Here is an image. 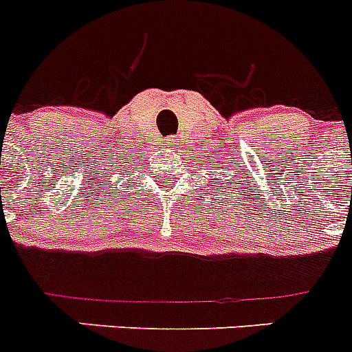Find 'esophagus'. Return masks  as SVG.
I'll list each match as a JSON object with an SVG mask.
<instances>
[{
	"label": "esophagus",
	"mask_w": 352,
	"mask_h": 352,
	"mask_svg": "<svg viewBox=\"0 0 352 352\" xmlns=\"http://www.w3.org/2000/svg\"><path fill=\"white\" fill-rule=\"evenodd\" d=\"M166 141H167V146H173V144H176V141H174V139H166Z\"/></svg>",
	"instance_id": "34e87169"
}]
</instances>
